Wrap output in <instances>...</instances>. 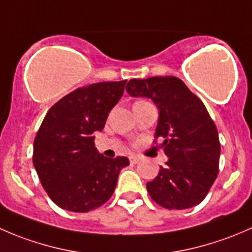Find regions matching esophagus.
Here are the masks:
<instances>
[{
  "label": "esophagus",
  "mask_w": 252,
  "mask_h": 252,
  "mask_svg": "<svg viewBox=\"0 0 252 252\" xmlns=\"http://www.w3.org/2000/svg\"><path fill=\"white\" fill-rule=\"evenodd\" d=\"M129 161H130L131 164H135V163H138L139 161H140V157H138V156H130V157H129Z\"/></svg>",
  "instance_id": "1"
}]
</instances>
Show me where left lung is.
Segmentation results:
<instances>
[{
  "label": "left lung",
  "instance_id": "obj_1",
  "mask_svg": "<svg viewBox=\"0 0 252 252\" xmlns=\"http://www.w3.org/2000/svg\"><path fill=\"white\" fill-rule=\"evenodd\" d=\"M126 93L151 98L158 110L155 139L168 157L157 177L146 184L150 196L168 210L199 205L218 174L220 144L205 105L175 77L131 79Z\"/></svg>",
  "mask_w": 252,
  "mask_h": 252
}]
</instances>
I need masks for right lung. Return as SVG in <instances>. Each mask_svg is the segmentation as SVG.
<instances>
[{"label":"right lung","mask_w":252,"mask_h":252,"mask_svg":"<svg viewBox=\"0 0 252 252\" xmlns=\"http://www.w3.org/2000/svg\"><path fill=\"white\" fill-rule=\"evenodd\" d=\"M126 80L79 88L48 110L34 140V163L45 191L70 212H89L108 201L126 157L108 158L95 147Z\"/></svg>","instance_id":"obj_1"}]
</instances>
